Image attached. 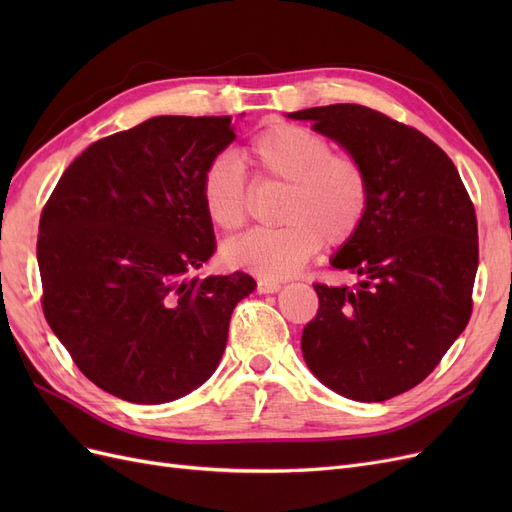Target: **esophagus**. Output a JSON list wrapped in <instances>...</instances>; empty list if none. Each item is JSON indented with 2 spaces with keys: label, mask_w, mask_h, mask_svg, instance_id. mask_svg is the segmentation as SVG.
I'll use <instances>...</instances> for the list:
<instances>
[{
  "label": "esophagus",
  "mask_w": 512,
  "mask_h": 512,
  "mask_svg": "<svg viewBox=\"0 0 512 512\" xmlns=\"http://www.w3.org/2000/svg\"><path fill=\"white\" fill-rule=\"evenodd\" d=\"M256 288L262 294H269V292H280L282 284L277 280H269V277H260V280H256Z\"/></svg>",
  "instance_id": "1"
}]
</instances>
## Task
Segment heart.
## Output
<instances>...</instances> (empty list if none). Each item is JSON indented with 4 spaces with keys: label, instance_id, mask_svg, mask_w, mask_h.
Listing matches in <instances>:
<instances>
[{
    "label": "heart",
    "instance_id": "obj_1",
    "mask_svg": "<svg viewBox=\"0 0 512 512\" xmlns=\"http://www.w3.org/2000/svg\"><path fill=\"white\" fill-rule=\"evenodd\" d=\"M254 177L286 185L275 228H254L224 245V262L265 277L297 273L320 245L337 247L354 239L369 209V175L352 153L333 151L314 130L275 123L258 132L241 151ZM200 203L209 222L237 230L250 213V183L241 164L220 153L200 177Z\"/></svg>",
    "mask_w": 512,
    "mask_h": 512
}]
</instances>
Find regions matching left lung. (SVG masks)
I'll return each instance as SVG.
<instances>
[{"instance_id":"obj_1","label":"left lung","mask_w":512,"mask_h":512,"mask_svg":"<svg viewBox=\"0 0 512 512\" xmlns=\"http://www.w3.org/2000/svg\"><path fill=\"white\" fill-rule=\"evenodd\" d=\"M312 121L369 175L361 230L331 265L359 286L314 284L318 314L301 335L312 374L356 401H384L423 382L472 316L478 226L446 153L416 128L361 104L290 113Z\"/></svg>"}]
</instances>
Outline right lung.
<instances>
[{"label": "right lung", "mask_w": 512, "mask_h": 512, "mask_svg": "<svg viewBox=\"0 0 512 512\" xmlns=\"http://www.w3.org/2000/svg\"><path fill=\"white\" fill-rule=\"evenodd\" d=\"M232 141V117H153L89 145L46 200L44 318L102 391L166 404L218 367L232 309L256 282L188 273L215 252L200 177Z\"/></svg>", "instance_id": "add662e5"}]
</instances>
